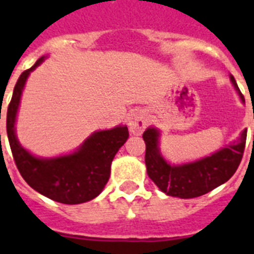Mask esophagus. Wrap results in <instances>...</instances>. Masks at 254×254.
<instances>
[{"label": "esophagus", "mask_w": 254, "mask_h": 254, "mask_svg": "<svg viewBox=\"0 0 254 254\" xmlns=\"http://www.w3.org/2000/svg\"><path fill=\"white\" fill-rule=\"evenodd\" d=\"M129 129L133 134H141L147 125V117L145 112L141 109H135L129 115V121H127Z\"/></svg>", "instance_id": "1"}]
</instances>
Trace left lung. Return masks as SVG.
Masks as SVG:
<instances>
[{"label":"left lung","mask_w":254,"mask_h":254,"mask_svg":"<svg viewBox=\"0 0 254 254\" xmlns=\"http://www.w3.org/2000/svg\"><path fill=\"white\" fill-rule=\"evenodd\" d=\"M229 77L241 101L245 103L235 77L232 75ZM159 135L161 133L157 127H150L143 131L147 175L169 196L191 199L212 191L229 181V178L236 173L244 154L247 129L241 131L236 143L225 145L208 157L182 165H171L163 158L159 149Z\"/></svg>","instance_id":"left-lung-1"}]
</instances>
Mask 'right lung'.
<instances>
[{
	"instance_id": "right-lung-1",
	"label": "right lung",
	"mask_w": 254,
	"mask_h": 254,
	"mask_svg": "<svg viewBox=\"0 0 254 254\" xmlns=\"http://www.w3.org/2000/svg\"><path fill=\"white\" fill-rule=\"evenodd\" d=\"M45 58H39L31 68L23 71L14 87L13 97L6 113L10 149L22 178L31 189L63 204H80L95 199L103 191L111 177L112 161L120 147L127 142L129 131L127 125L97 130L73 153L53 158L37 157L26 150L15 134L18 108L30 72H33Z\"/></svg>"
}]
</instances>
